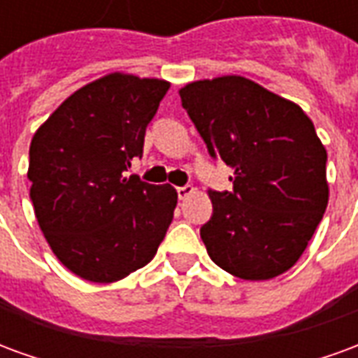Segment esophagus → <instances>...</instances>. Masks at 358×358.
Instances as JSON below:
<instances>
[{"mask_svg": "<svg viewBox=\"0 0 358 358\" xmlns=\"http://www.w3.org/2000/svg\"><path fill=\"white\" fill-rule=\"evenodd\" d=\"M194 189H195L194 186H182V187H178L176 192H178V197H180V199H186L187 195L194 194Z\"/></svg>", "mask_w": 358, "mask_h": 358, "instance_id": "1", "label": "esophagus"}]
</instances>
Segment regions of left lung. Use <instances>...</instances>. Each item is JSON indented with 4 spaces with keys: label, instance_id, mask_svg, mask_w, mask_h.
Segmentation results:
<instances>
[{
    "label": "left lung",
    "instance_id": "obj_1",
    "mask_svg": "<svg viewBox=\"0 0 358 358\" xmlns=\"http://www.w3.org/2000/svg\"><path fill=\"white\" fill-rule=\"evenodd\" d=\"M180 97L209 155L234 169L232 192L209 189L201 240L213 263L241 280L284 274L328 205V155L313 120L243 76L192 82Z\"/></svg>",
    "mask_w": 358,
    "mask_h": 358
}]
</instances>
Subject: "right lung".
Here are the masks:
<instances>
[{
    "instance_id": "add662e5",
    "label": "right lung",
    "mask_w": 358,
    "mask_h": 358,
    "mask_svg": "<svg viewBox=\"0 0 358 358\" xmlns=\"http://www.w3.org/2000/svg\"><path fill=\"white\" fill-rule=\"evenodd\" d=\"M171 84L113 73L76 90L36 130L28 180L51 251L76 276L110 284L155 257L178 203L169 184L128 176Z\"/></svg>"
}]
</instances>
